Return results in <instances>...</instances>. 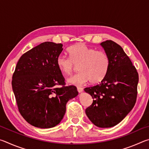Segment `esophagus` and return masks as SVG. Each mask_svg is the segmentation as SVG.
<instances>
[{
  "instance_id": "34e87169",
  "label": "esophagus",
  "mask_w": 149,
  "mask_h": 149,
  "mask_svg": "<svg viewBox=\"0 0 149 149\" xmlns=\"http://www.w3.org/2000/svg\"><path fill=\"white\" fill-rule=\"evenodd\" d=\"M77 91L79 93H81L83 91H84V89H83L82 87H77Z\"/></svg>"
}]
</instances>
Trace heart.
Listing matches in <instances>:
<instances>
[{"label": "heart", "instance_id": "b5f03b06", "mask_svg": "<svg viewBox=\"0 0 149 149\" xmlns=\"http://www.w3.org/2000/svg\"><path fill=\"white\" fill-rule=\"evenodd\" d=\"M68 52L70 58L62 54L57 57L56 65L65 75H71L78 65L80 72L68 79L70 84L80 85L89 81L91 84H96L107 76L110 62L105 52L80 43L70 47Z\"/></svg>", "mask_w": 149, "mask_h": 149}]
</instances>
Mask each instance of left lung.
<instances>
[{
    "label": "left lung",
    "instance_id": "1",
    "mask_svg": "<svg viewBox=\"0 0 149 149\" xmlns=\"http://www.w3.org/2000/svg\"><path fill=\"white\" fill-rule=\"evenodd\" d=\"M100 45L109 56L110 68L99 84L85 88V91L93 99L85 113L93 124L106 128L119 123L134 107L139 75L119 45L107 40Z\"/></svg>",
    "mask_w": 149,
    "mask_h": 149
}]
</instances>
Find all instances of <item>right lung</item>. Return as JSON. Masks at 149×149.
<instances>
[{"instance_id": "obj_1", "label": "right lung", "mask_w": 149, "mask_h": 149, "mask_svg": "<svg viewBox=\"0 0 149 149\" xmlns=\"http://www.w3.org/2000/svg\"><path fill=\"white\" fill-rule=\"evenodd\" d=\"M62 46L47 41L33 48L20 57L12 75L19 112L35 127L45 129L58 124L66 103L78 95L76 87L65 85L56 65Z\"/></svg>"}]
</instances>
